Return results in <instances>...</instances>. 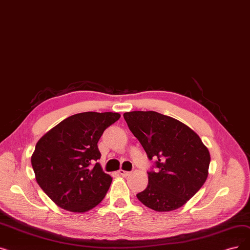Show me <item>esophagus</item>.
Returning a JSON list of instances; mask_svg holds the SVG:
<instances>
[{
	"mask_svg": "<svg viewBox=\"0 0 250 250\" xmlns=\"http://www.w3.org/2000/svg\"><path fill=\"white\" fill-rule=\"evenodd\" d=\"M118 173L121 175L122 177H127L129 173H131V171H126V170H124V169H119L118 170Z\"/></svg>",
	"mask_w": 250,
	"mask_h": 250,
	"instance_id": "34e87169",
	"label": "esophagus"
}]
</instances>
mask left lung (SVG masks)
Returning <instances> with one entry per match:
<instances>
[{"mask_svg": "<svg viewBox=\"0 0 250 250\" xmlns=\"http://www.w3.org/2000/svg\"><path fill=\"white\" fill-rule=\"evenodd\" d=\"M124 117L149 160H155L147 171L148 186L137 194V198L156 211L181 208L208 179V149L189 126L170 116L155 111H132Z\"/></svg>", "mask_w": 250, "mask_h": 250, "instance_id": "obj_1", "label": "left lung"}]
</instances>
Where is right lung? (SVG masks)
<instances>
[{
	"label": "right lung",
	"instance_id": "1",
	"mask_svg": "<svg viewBox=\"0 0 250 250\" xmlns=\"http://www.w3.org/2000/svg\"><path fill=\"white\" fill-rule=\"evenodd\" d=\"M119 117L116 112L78 113L39 140L31 156L36 180L61 208L84 212L105 197L112 178L96 162L101 157L98 141Z\"/></svg>",
	"mask_w": 250,
	"mask_h": 250
}]
</instances>
